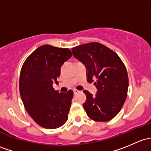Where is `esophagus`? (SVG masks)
Wrapping results in <instances>:
<instances>
[{
    "mask_svg": "<svg viewBox=\"0 0 151 151\" xmlns=\"http://www.w3.org/2000/svg\"><path fill=\"white\" fill-rule=\"evenodd\" d=\"M73 91H74V94H77V93H78L79 92H80V91H79L78 90H76V89L73 90Z\"/></svg>",
    "mask_w": 151,
    "mask_h": 151,
    "instance_id": "34e87169",
    "label": "esophagus"
}]
</instances>
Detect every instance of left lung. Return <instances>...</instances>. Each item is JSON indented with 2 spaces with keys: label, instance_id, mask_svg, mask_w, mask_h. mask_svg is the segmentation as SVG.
Wrapping results in <instances>:
<instances>
[{
  "label": "left lung",
  "instance_id": "1",
  "mask_svg": "<svg viewBox=\"0 0 151 151\" xmlns=\"http://www.w3.org/2000/svg\"><path fill=\"white\" fill-rule=\"evenodd\" d=\"M71 50L86 67L88 82L96 80V96L84 91L87 99L83 107L87 115L96 121H110L121 111L127 96L129 78L124 63L115 52L98 42L79 45Z\"/></svg>",
  "mask_w": 151,
  "mask_h": 151
}]
</instances>
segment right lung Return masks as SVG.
<instances>
[{
  "instance_id": "right-lung-1",
  "label": "right lung",
  "mask_w": 151,
  "mask_h": 151,
  "mask_svg": "<svg viewBox=\"0 0 151 151\" xmlns=\"http://www.w3.org/2000/svg\"><path fill=\"white\" fill-rule=\"evenodd\" d=\"M72 54L67 48L45 45L27 58L19 76V92L24 106L37 124L45 129H57L68 120L74 92L59 93L58 83L60 68Z\"/></svg>"
}]
</instances>
